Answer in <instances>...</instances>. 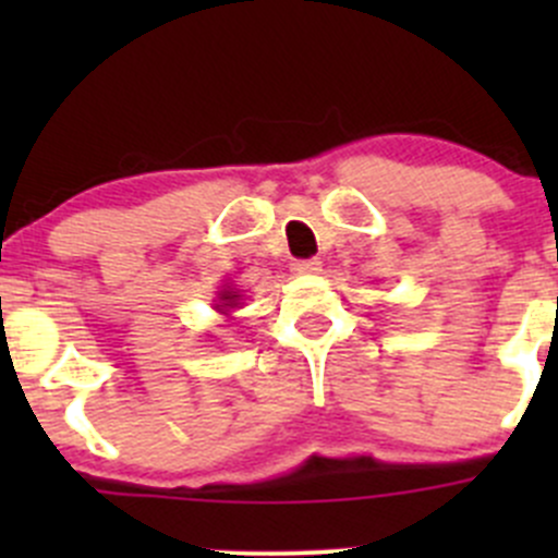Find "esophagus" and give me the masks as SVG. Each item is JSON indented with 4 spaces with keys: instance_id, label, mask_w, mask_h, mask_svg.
<instances>
[{
    "instance_id": "esophagus-1",
    "label": "esophagus",
    "mask_w": 558,
    "mask_h": 558,
    "mask_svg": "<svg viewBox=\"0 0 558 558\" xmlns=\"http://www.w3.org/2000/svg\"><path fill=\"white\" fill-rule=\"evenodd\" d=\"M291 269H294L296 275H315L320 272V262L318 258H296V262L291 264Z\"/></svg>"
}]
</instances>
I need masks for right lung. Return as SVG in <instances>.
<instances>
[{
	"label": "right lung",
	"mask_w": 558,
	"mask_h": 558,
	"mask_svg": "<svg viewBox=\"0 0 558 558\" xmlns=\"http://www.w3.org/2000/svg\"><path fill=\"white\" fill-rule=\"evenodd\" d=\"M221 300L227 302V307L238 305V291H223V296H221Z\"/></svg>",
	"instance_id": "add662e5"
}]
</instances>
